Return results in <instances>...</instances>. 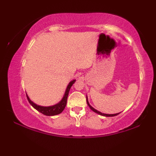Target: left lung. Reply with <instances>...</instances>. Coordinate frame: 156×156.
<instances>
[{
    "label": "left lung",
    "instance_id": "8db88e82",
    "mask_svg": "<svg viewBox=\"0 0 156 156\" xmlns=\"http://www.w3.org/2000/svg\"><path fill=\"white\" fill-rule=\"evenodd\" d=\"M87 104H88V105H89V108H90L91 109H92V110L93 111V112H95V113H97V114H100V115L104 116V117H114V116H117V115H118V114H119V113H117V114H103V113H101V112H98V110H96V109H94V108H93L92 106H91L90 104H89V101H88V99H87Z\"/></svg>",
    "mask_w": 156,
    "mask_h": 156
}]
</instances>
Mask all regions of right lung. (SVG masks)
<instances>
[{
  "label": "right lung",
  "mask_w": 156,
  "mask_h": 156,
  "mask_svg": "<svg viewBox=\"0 0 156 156\" xmlns=\"http://www.w3.org/2000/svg\"><path fill=\"white\" fill-rule=\"evenodd\" d=\"M76 80H73L69 82V84H68L67 89H66L65 93H64L63 98L62 99L59 103H58L57 104L51 105V106H41V105H37L36 103L32 102L30 98H28V96L27 95V99H28V102L31 104L32 106L34 107L35 109H37L38 112H39L42 114H43L44 115L46 116H55L57 115V114H59L63 112V110L65 108L66 105H67V97L68 94H69V89H70L71 87L73 85V83L76 82Z\"/></svg>",
  "instance_id": "right-lung-1"
}]
</instances>
